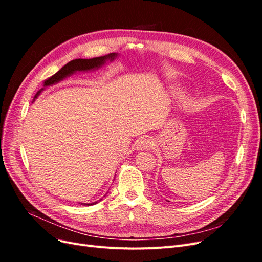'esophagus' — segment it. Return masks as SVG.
Listing matches in <instances>:
<instances>
[{
	"label": "esophagus",
	"instance_id": "obj_1",
	"mask_svg": "<svg viewBox=\"0 0 262 262\" xmlns=\"http://www.w3.org/2000/svg\"><path fill=\"white\" fill-rule=\"evenodd\" d=\"M153 145H154V143L152 140H150L148 137H143V138H141L136 143V149L137 150L149 149L153 147Z\"/></svg>",
	"mask_w": 262,
	"mask_h": 262
}]
</instances>
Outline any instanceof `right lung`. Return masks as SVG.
Wrapping results in <instances>:
<instances>
[{"mask_svg":"<svg viewBox=\"0 0 262 262\" xmlns=\"http://www.w3.org/2000/svg\"><path fill=\"white\" fill-rule=\"evenodd\" d=\"M117 57H118V53L114 52V53L102 55V57H97V58H93V59H75V60L70 61L60 71H58V72L55 73L54 75H52L49 78H47V80L45 81V84H43V89H41L40 91L37 92L33 101H35V99L39 96V95L41 94V92L45 89H47V87L57 84V83L64 80V78H67L68 76H71L76 72H87V71L98 70L102 66H105L107 62H113ZM100 200H102V199H100ZM99 201L93 202V203H81V204L89 205V207H90V205L96 204Z\"/></svg>","mask_w":262,"mask_h":262,"instance_id":"add662e5","label":"right lung"}]
</instances>
